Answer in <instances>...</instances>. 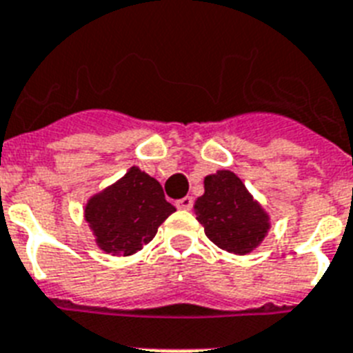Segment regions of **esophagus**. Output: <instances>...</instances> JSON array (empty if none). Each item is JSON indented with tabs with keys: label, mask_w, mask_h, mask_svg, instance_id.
<instances>
[{
	"label": "esophagus",
	"mask_w": 353,
	"mask_h": 353,
	"mask_svg": "<svg viewBox=\"0 0 353 353\" xmlns=\"http://www.w3.org/2000/svg\"><path fill=\"white\" fill-rule=\"evenodd\" d=\"M192 205H194V199H192L190 196L183 197V199H179V201L176 203L177 208H181V210H190Z\"/></svg>",
	"instance_id": "obj_1"
}]
</instances>
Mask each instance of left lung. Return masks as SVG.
Listing matches in <instances>:
<instances>
[{
	"instance_id": "obj_1",
	"label": "left lung",
	"mask_w": 353,
	"mask_h": 353,
	"mask_svg": "<svg viewBox=\"0 0 353 353\" xmlns=\"http://www.w3.org/2000/svg\"><path fill=\"white\" fill-rule=\"evenodd\" d=\"M194 210L197 221L205 226L206 237L237 256L250 254L270 230L268 212L230 170H217L205 177V194L197 197Z\"/></svg>"
}]
</instances>
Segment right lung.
I'll return each mask as SVG.
<instances>
[{
  "label": "right lung",
  "mask_w": 353,
  "mask_h": 353,
  "mask_svg": "<svg viewBox=\"0 0 353 353\" xmlns=\"http://www.w3.org/2000/svg\"><path fill=\"white\" fill-rule=\"evenodd\" d=\"M176 206L165 199L161 185L139 167L94 194L85 205L96 245L112 256H132L154 239Z\"/></svg>",
  "instance_id": "right-lung-1"
}]
</instances>
